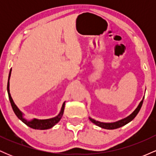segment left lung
Segmentation results:
<instances>
[{
  "label": "left lung",
  "mask_w": 156,
  "mask_h": 156,
  "mask_svg": "<svg viewBox=\"0 0 156 156\" xmlns=\"http://www.w3.org/2000/svg\"><path fill=\"white\" fill-rule=\"evenodd\" d=\"M144 98H143V99L141 100V101L139 103V104L138 105L137 108H136L129 116H128L127 117L124 118V119H120V120L114 122H103L97 121L95 119H92V118L91 117H89V119H90V121L92 122V123H94V124L98 125V126L101 127L102 128H104V129L113 130V129H117V128H121V127L124 126V125L128 124V123H129L130 122H131L134 118L136 117V116L137 115L138 113H139V111H140L141 107L143 103V101H144Z\"/></svg>",
  "instance_id": "1"
}]
</instances>
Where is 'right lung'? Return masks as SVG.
<instances>
[{
	"label": "right lung",
	"mask_w": 156,
	"mask_h": 156,
	"mask_svg": "<svg viewBox=\"0 0 156 156\" xmlns=\"http://www.w3.org/2000/svg\"><path fill=\"white\" fill-rule=\"evenodd\" d=\"M11 73H12V69H11L9 72V75L8 83H7V92H8L9 98V101H10L11 105H12V109H13L14 112H15L16 116H17V117L23 122H24L26 125H28V126L30 127V128H33V129L47 130V129H49V128H53L55 125H56L57 123L60 121V119H62V116H63L65 102H64L63 104H62V108H61L59 114H58L56 117L50 118V119H35L34 118V119H31V120H28V119L24 117V114H23V113L18 108V107L15 105V102H14L12 96H11L10 91H9V79L11 76Z\"/></svg>",
	"instance_id": "add662e5"
}]
</instances>
